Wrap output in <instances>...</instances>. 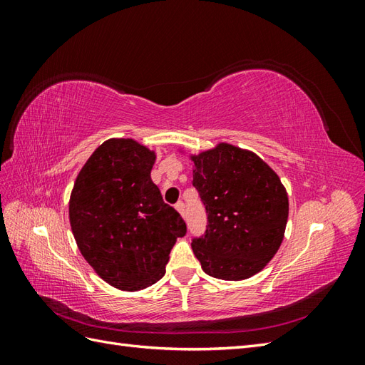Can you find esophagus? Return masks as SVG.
I'll return each mask as SVG.
<instances>
[{
	"label": "esophagus",
	"instance_id": "34e87169",
	"mask_svg": "<svg viewBox=\"0 0 365 365\" xmlns=\"http://www.w3.org/2000/svg\"><path fill=\"white\" fill-rule=\"evenodd\" d=\"M175 208L178 210V212L184 216V213H185V204H184L182 201H178V202H176V204H175Z\"/></svg>",
	"mask_w": 365,
	"mask_h": 365
}]
</instances>
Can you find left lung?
I'll use <instances>...</instances> for the list:
<instances>
[{
  "mask_svg": "<svg viewBox=\"0 0 365 365\" xmlns=\"http://www.w3.org/2000/svg\"><path fill=\"white\" fill-rule=\"evenodd\" d=\"M192 160L207 213L205 233L192 239L195 256L215 279H248L280 248L289 212L284 187L256 153L225 143Z\"/></svg>",
  "mask_w": 365,
  "mask_h": 365,
  "instance_id": "left-lung-1",
  "label": "left lung"
}]
</instances>
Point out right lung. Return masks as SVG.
I'll use <instances>...</instances> for the list:
<instances>
[{
  "mask_svg": "<svg viewBox=\"0 0 365 365\" xmlns=\"http://www.w3.org/2000/svg\"><path fill=\"white\" fill-rule=\"evenodd\" d=\"M155 153L134 140H108L88 158L70 197V224L82 256L121 291H140L165 272L187 225L150 180Z\"/></svg>",
  "mask_w": 365,
  "mask_h": 365,
  "instance_id": "obj_1",
  "label": "right lung"
}]
</instances>
